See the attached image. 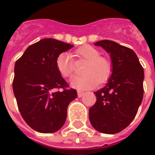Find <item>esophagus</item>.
Here are the masks:
<instances>
[{
	"instance_id": "1",
	"label": "esophagus",
	"mask_w": 155,
	"mask_h": 155,
	"mask_svg": "<svg viewBox=\"0 0 155 155\" xmlns=\"http://www.w3.org/2000/svg\"><path fill=\"white\" fill-rule=\"evenodd\" d=\"M83 94H84V92H82V91H78V97H82Z\"/></svg>"
}]
</instances>
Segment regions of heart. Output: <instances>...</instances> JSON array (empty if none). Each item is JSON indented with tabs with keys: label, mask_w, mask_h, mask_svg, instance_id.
Instances as JSON below:
<instances>
[{
	"label": "heart",
	"mask_w": 155,
	"mask_h": 155,
	"mask_svg": "<svg viewBox=\"0 0 155 155\" xmlns=\"http://www.w3.org/2000/svg\"><path fill=\"white\" fill-rule=\"evenodd\" d=\"M74 55L85 62L81 67L84 74L71 79V84L79 90H85L107 81L112 72L110 59L101 55L100 51L91 45H84L74 52ZM56 69L64 78L71 77L74 71V61L71 54L64 52L57 56L55 61Z\"/></svg>",
	"instance_id": "heart-1"
}]
</instances>
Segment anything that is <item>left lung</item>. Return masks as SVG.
<instances>
[{
  "label": "left lung",
  "instance_id": "8db88e82",
  "mask_svg": "<svg viewBox=\"0 0 155 155\" xmlns=\"http://www.w3.org/2000/svg\"><path fill=\"white\" fill-rule=\"evenodd\" d=\"M110 54L112 74L107 84L94 92L97 101L89 110L94 129L116 134L130 125L136 115L143 95V69L133 50L112 41L94 43Z\"/></svg>",
  "mask_w": 155,
  "mask_h": 155
}]
</instances>
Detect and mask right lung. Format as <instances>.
Segmentation results:
<instances>
[{
    "label": "right lung",
    "mask_w": 155,
    "mask_h": 155,
    "mask_svg": "<svg viewBox=\"0 0 155 155\" xmlns=\"http://www.w3.org/2000/svg\"><path fill=\"white\" fill-rule=\"evenodd\" d=\"M72 45L43 39L30 45L15 64L12 87L25 123L41 133H54L64 125L67 107L77 97L56 69V58Z\"/></svg>",
    "instance_id": "add662e5"
}]
</instances>
